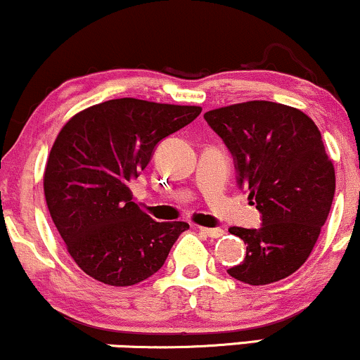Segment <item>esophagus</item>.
<instances>
[{
    "instance_id": "obj_1",
    "label": "esophagus",
    "mask_w": 360,
    "mask_h": 360,
    "mask_svg": "<svg viewBox=\"0 0 360 360\" xmlns=\"http://www.w3.org/2000/svg\"><path fill=\"white\" fill-rule=\"evenodd\" d=\"M198 231L202 232V234L207 236V238H221V236L226 234V231L224 229H219V227H198Z\"/></svg>"
}]
</instances>
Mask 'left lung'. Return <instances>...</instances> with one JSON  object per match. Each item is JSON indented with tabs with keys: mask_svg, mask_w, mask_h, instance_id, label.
<instances>
[{
	"mask_svg": "<svg viewBox=\"0 0 360 360\" xmlns=\"http://www.w3.org/2000/svg\"><path fill=\"white\" fill-rule=\"evenodd\" d=\"M204 117L231 150L239 185L263 215L259 229H229L248 248L227 273L252 286L290 276L314 251L335 193L322 134L305 112L271 101L231 104Z\"/></svg>",
	"mask_w": 360,
	"mask_h": 360,
	"instance_id": "left-lung-1",
	"label": "left lung"
}]
</instances>
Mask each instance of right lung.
Instances as JSON below:
<instances>
[{"label": "right lung", "mask_w": 360, "mask_h": 360, "mask_svg": "<svg viewBox=\"0 0 360 360\" xmlns=\"http://www.w3.org/2000/svg\"><path fill=\"white\" fill-rule=\"evenodd\" d=\"M198 105L121 97L70 117L44 173L50 217L72 259L109 286H133L162 268L187 222H156L133 202L129 184L155 146L192 122Z\"/></svg>", "instance_id": "1"}]
</instances>
